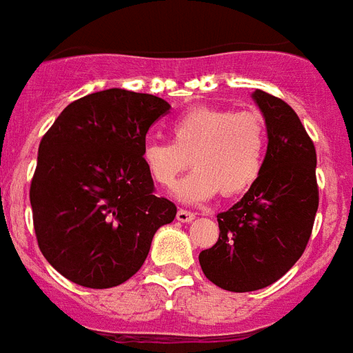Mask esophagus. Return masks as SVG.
<instances>
[{
	"label": "esophagus",
	"mask_w": 353,
	"mask_h": 353,
	"mask_svg": "<svg viewBox=\"0 0 353 353\" xmlns=\"http://www.w3.org/2000/svg\"><path fill=\"white\" fill-rule=\"evenodd\" d=\"M176 219H179L180 222H191L194 219V213L193 211L182 210V208H180V210L176 211Z\"/></svg>",
	"instance_id": "obj_1"
}]
</instances>
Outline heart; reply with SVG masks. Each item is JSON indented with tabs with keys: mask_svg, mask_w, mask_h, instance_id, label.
Here are the masks:
<instances>
[{
	"mask_svg": "<svg viewBox=\"0 0 353 353\" xmlns=\"http://www.w3.org/2000/svg\"><path fill=\"white\" fill-rule=\"evenodd\" d=\"M173 142L149 138L142 160L151 179L171 190L180 173L194 171L176 188L185 202L235 196L253 185L262 171L268 143L266 118L261 111L228 107H193L173 122Z\"/></svg>",
	"mask_w": 353,
	"mask_h": 353,
	"instance_id": "1",
	"label": "heart"
}]
</instances>
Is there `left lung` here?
<instances>
[{
	"label": "left lung",
	"instance_id": "1",
	"mask_svg": "<svg viewBox=\"0 0 353 353\" xmlns=\"http://www.w3.org/2000/svg\"><path fill=\"white\" fill-rule=\"evenodd\" d=\"M268 125L259 179L235 205L216 215L219 241L200 252V268L228 292H255L283 277L301 259L319 208L317 153L297 112L256 89Z\"/></svg>",
	"mask_w": 353,
	"mask_h": 353
}]
</instances>
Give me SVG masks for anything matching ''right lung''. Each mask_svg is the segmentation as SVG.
I'll return each mask as SVG.
<instances>
[{
    "label": "right lung",
    "mask_w": 353,
    "mask_h": 353,
    "mask_svg": "<svg viewBox=\"0 0 353 353\" xmlns=\"http://www.w3.org/2000/svg\"><path fill=\"white\" fill-rule=\"evenodd\" d=\"M171 109L153 94L107 89L65 107L38 149L30 180L39 252L85 288L125 283L176 205L154 194L142 160L149 128Z\"/></svg>",
    "instance_id": "add662e5"
}]
</instances>
